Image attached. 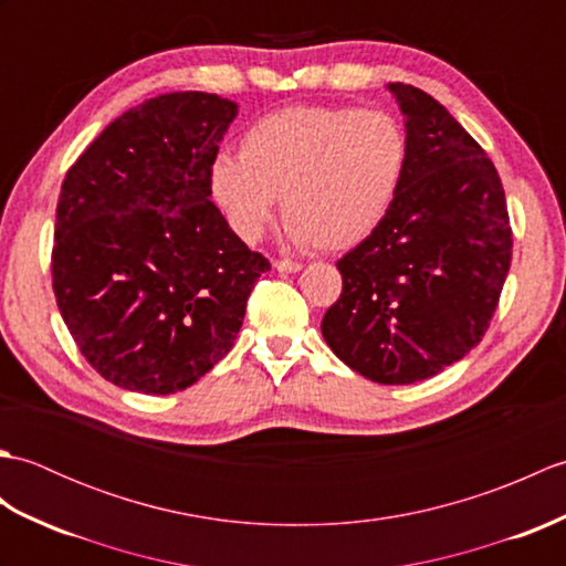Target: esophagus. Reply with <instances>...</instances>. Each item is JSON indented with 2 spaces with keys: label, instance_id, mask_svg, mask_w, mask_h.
Instances as JSON below:
<instances>
[{
  "label": "esophagus",
  "instance_id": "1",
  "mask_svg": "<svg viewBox=\"0 0 566 566\" xmlns=\"http://www.w3.org/2000/svg\"><path fill=\"white\" fill-rule=\"evenodd\" d=\"M274 270L276 272H298L302 270V262H294V260H274Z\"/></svg>",
  "mask_w": 566,
  "mask_h": 566
}]
</instances>
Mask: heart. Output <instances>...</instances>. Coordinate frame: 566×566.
Instances as JSON below:
<instances>
[{
	"label": "heart",
	"mask_w": 566,
	"mask_h": 566,
	"mask_svg": "<svg viewBox=\"0 0 566 566\" xmlns=\"http://www.w3.org/2000/svg\"><path fill=\"white\" fill-rule=\"evenodd\" d=\"M406 167L408 136L394 114L302 104L258 118L240 155H216L209 189L243 243H258L282 199L296 245L347 250L389 213Z\"/></svg>",
	"instance_id": "1"
}]
</instances>
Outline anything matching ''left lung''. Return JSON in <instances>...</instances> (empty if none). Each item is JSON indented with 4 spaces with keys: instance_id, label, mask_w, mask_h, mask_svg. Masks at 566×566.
I'll use <instances>...</instances> for the list:
<instances>
[{
    "instance_id": "1",
    "label": "left lung",
    "mask_w": 566,
    "mask_h": 566,
    "mask_svg": "<svg viewBox=\"0 0 566 566\" xmlns=\"http://www.w3.org/2000/svg\"><path fill=\"white\" fill-rule=\"evenodd\" d=\"M408 167L394 207L338 260L343 292L321 323L331 350L379 384L438 375L482 343L511 268L494 163L423 90L391 82Z\"/></svg>"
}]
</instances>
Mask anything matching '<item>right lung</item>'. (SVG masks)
<instances>
[{
    "label": "right lung",
    "mask_w": 566,
    "mask_h": 566,
    "mask_svg": "<svg viewBox=\"0 0 566 566\" xmlns=\"http://www.w3.org/2000/svg\"><path fill=\"white\" fill-rule=\"evenodd\" d=\"M238 104L207 92L143 102L106 126L65 175L53 292L84 359L116 387L175 394L228 355L270 270L209 189Z\"/></svg>",
    "instance_id": "add662e5"
}]
</instances>
